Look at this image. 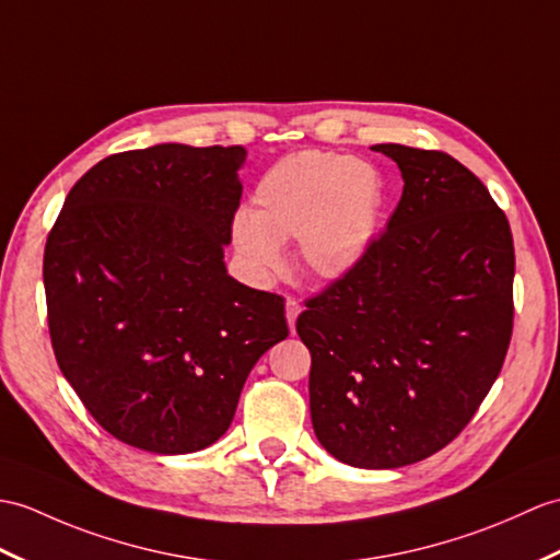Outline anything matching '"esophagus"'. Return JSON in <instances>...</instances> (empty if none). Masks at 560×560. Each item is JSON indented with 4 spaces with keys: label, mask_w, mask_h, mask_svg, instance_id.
I'll return each mask as SVG.
<instances>
[{
    "label": "esophagus",
    "mask_w": 560,
    "mask_h": 560,
    "mask_svg": "<svg viewBox=\"0 0 560 560\" xmlns=\"http://www.w3.org/2000/svg\"><path fill=\"white\" fill-rule=\"evenodd\" d=\"M298 315H301V305H298L295 298H285V319H289L291 331H295Z\"/></svg>",
    "instance_id": "34e87169"
}]
</instances>
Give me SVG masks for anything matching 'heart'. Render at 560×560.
Returning a JSON list of instances; mask_svg holds the SVG:
<instances>
[{
    "mask_svg": "<svg viewBox=\"0 0 560 560\" xmlns=\"http://www.w3.org/2000/svg\"><path fill=\"white\" fill-rule=\"evenodd\" d=\"M382 207L384 184L372 164L336 152H298L257 180L250 214L233 221V245L257 279H271L283 267L281 243L298 238L303 267L334 281L368 257Z\"/></svg>",
    "mask_w": 560,
    "mask_h": 560,
    "instance_id": "obj_1",
    "label": "heart"
}]
</instances>
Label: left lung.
<instances>
[{"mask_svg": "<svg viewBox=\"0 0 560 560\" xmlns=\"http://www.w3.org/2000/svg\"><path fill=\"white\" fill-rule=\"evenodd\" d=\"M402 195L368 257L295 322L310 415L336 460L394 470L441 451L497 382L513 331L515 250L487 186L446 152L374 145Z\"/></svg>", "mask_w": 560, "mask_h": 560, "instance_id": "obj_1", "label": "left lung"}]
</instances>
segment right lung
<instances>
[{
  "mask_svg": "<svg viewBox=\"0 0 560 560\" xmlns=\"http://www.w3.org/2000/svg\"><path fill=\"white\" fill-rule=\"evenodd\" d=\"M245 148L162 142L102 160L45 245L51 348L100 427L162 456L226 432L283 298L229 277Z\"/></svg>",
  "mask_w": 560,
  "mask_h": 560,
  "instance_id": "obj_1",
  "label": "right lung"
}]
</instances>
